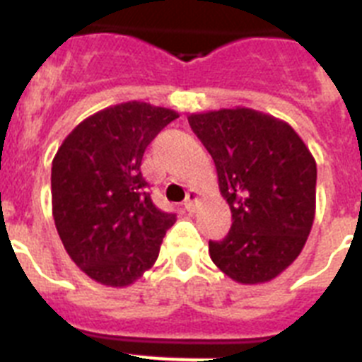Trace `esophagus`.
I'll list each match as a JSON object with an SVG mask.
<instances>
[{
  "label": "esophagus",
  "mask_w": 362,
  "mask_h": 362,
  "mask_svg": "<svg viewBox=\"0 0 362 362\" xmlns=\"http://www.w3.org/2000/svg\"><path fill=\"white\" fill-rule=\"evenodd\" d=\"M197 201H199V192L190 190L188 192L187 199H185V209H187L188 212H194L197 206Z\"/></svg>",
  "instance_id": "1"
}]
</instances>
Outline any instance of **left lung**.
<instances>
[{
	"instance_id": "left-lung-1",
	"label": "left lung",
	"mask_w": 362,
	"mask_h": 362,
	"mask_svg": "<svg viewBox=\"0 0 362 362\" xmlns=\"http://www.w3.org/2000/svg\"><path fill=\"white\" fill-rule=\"evenodd\" d=\"M188 123L216 163L232 212L228 235L209 243L210 257L238 283H268L296 261L310 235L315 159L288 123L252 108L190 114Z\"/></svg>"
}]
</instances>
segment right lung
I'll return each mask as SVG.
<instances>
[{"mask_svg": "<svg viewBox=\"0 0 362 362\" xmlns=\"http://www.w3.org/2000/svg\"><path fill=\"white\" fill-rule=\"evenodd\" d=\"M179 117L141 101L95 112L52 161V216L66 254L105 286H129L159 255L175 214L152 203L141 174L146 146Z\"/></svg>", "mask_w": 362, "mask_h": 362, "instance_id": "add662e5", "label": "right lung"}]
</instances>
